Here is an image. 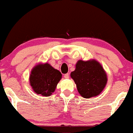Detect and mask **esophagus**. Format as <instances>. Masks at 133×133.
Segmentation results:
<instances>
[{
	"label": "esophagus",
	"instance_id": "1",
	"mask_svg": "<svg viewBox=\"0 0 133 133\" xmlns=\"http://www.w3.org/2000/svg\"><path fill=\"white\" fill-rule=\"evenodd\" d=\"M64 78H66V79H69V73L64 74Z\"/></svg>",
	"mask_w": 133,
	"mask_h": 133
}]
</instances>
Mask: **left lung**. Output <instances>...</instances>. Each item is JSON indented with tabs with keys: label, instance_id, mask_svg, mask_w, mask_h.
Masks as SVG:
<instances>
[{
	"label": "left lung",
	"instance_id": "left-lung-1",
	"mask_svg": "<svg viewBox=\"0 0 133 133\" xmlns=\"http://www.w3.org/2000/svg\"><path fill=\"white\" fill-rule=\"evenodd\" d=\"M70 76L75 82L79 94L87 98L99 95L107 82L105 71L95 60L78 61Z\"/></svg>",
	"mask_w": 133,
	"mask_h": 133
}]
</instances>
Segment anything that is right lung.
<instances>
[{"label":"right lung","mask_w":133,"mask_h":133,"mask_svg":"<svg viewBox=\"0 0 133 133\" xmlns=\"http://www.w3.org/2000/svg\"><path fill=\"white\" fill-rule=\"evenodd\" d=\"M61 77V73L48 63L39 64L31 71L30 83L36 94L48 97L55 91Z\"/></svg>","instance_id":"add662e5"}]
</instances>
